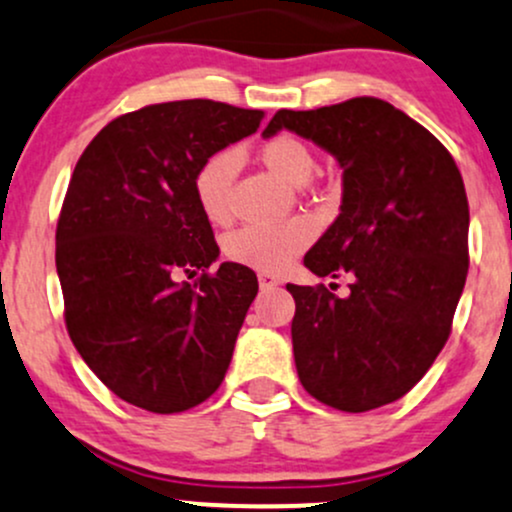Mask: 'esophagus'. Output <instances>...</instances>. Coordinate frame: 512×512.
<instances>
[{
  "label": "esophagus",
  "mask_w": 512,
  "mask_h": 512,
  "mask_svg": "<svg viewBox=\"0 0 512 512\" xmlns=\"http://www.w3.org/2000/svg\"><path fill=\"white\" fill-rule=\"evenodd\" d=\"M257 279H260V289L262 291L277 289V286H279V279L274 277V274H269V272H260V274H257Z\"/></svg>",
  "instance_id": "esophagus-1"
}]
</instances>
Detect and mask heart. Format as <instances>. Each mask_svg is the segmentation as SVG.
I'll return each mask as SVG.
<instances>
[{"instance_id": "heart-1", "label": "heart", "mask_w": 512, "mask_h": 512, "mask_svg": "<svg viewBox=\"0 0 512 512\" xmlns=\"http://www.w3.org/2000/svg\"><path fill=\"white\" fill-rule=\"evenodd\" d=\"M260 160L269 172L289 184H303L316 170V157L308 145L294 136H274L260 145ZM238 153L218 150L206 157L194 174V196L206 221L226 223L230 218V187L238 174ZM316 235L308 218H291L279 226H245L233 230L223 243V252L235 265L262 272H282L296 255L306 250Z\"/></svg>"}]
</instances>
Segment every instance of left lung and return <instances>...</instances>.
Wrapping results in <instances>:
<instances>
[{"label":"left lung","instance_id":"1","mask_svg":"<svg viewBox=\"0 0 512 512\" xmlns=\"http://www.w3.org/2000/svg\"><path fill=\"white\" fill-rule=\"evenodd\" d=\"M282 128L342 167L340 216L303 265L318 277L350 274L342 299L323 284H286L296 372L325 406L374 411L406 396L452 333L469 269L462 174L428 128L384 99L282 109L262 136Z\"/></svg>","mask_w":512,"mask_h":512}]
</instances>
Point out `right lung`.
Instances as JSON below:
<instances>
[{"label":"right lung","instance_id":"add662e5","mask_svg":"<svg viewBox=\"0 0 512 512\" xmlns=\"http://www.w3.org/2000/svg\"><path fill=\"white\" fill-rule=\"evenodd\" d=\"M265 111L211 99L150 104L84 148L55 230L65 325L87 367L150 413H182L221 386L252 269L223 262L194 196L201 162L260 128ZM202 272L196 285L177 273Z\"/></svg>","mask_w":512,"mask_h":512}]
</instances>
